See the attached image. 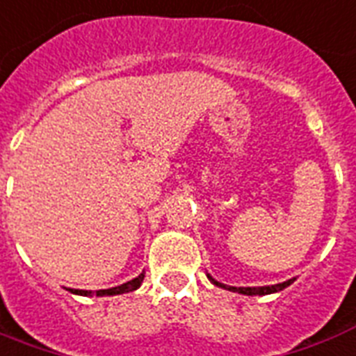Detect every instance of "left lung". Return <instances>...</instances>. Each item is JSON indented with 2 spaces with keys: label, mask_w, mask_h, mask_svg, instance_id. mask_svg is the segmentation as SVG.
<instances>
[{
  "label": "left lung",
  "mask_w": 356,
  "mask_h": 356,
  "mask_svg": "<svg viewBox=\"0 0 356 356\" xmlns=\"http://www.w3.org/2000/svg\"><path fill=\"white\" fill-rule=\"evenodd\" d=\"M207 278H209V280H211V284H214V286H216V287H222V289H227V291L243 293V295H248V297H252V295H270V293H278V291H282V289H286L287 286H291L293 282H295V278H291V280L282 282V284H275V286L233 287V286H224V284H220V282H216L211 275H207Z\"/></svg>",
  "instance_id": "obj_1"
}]
</instances>
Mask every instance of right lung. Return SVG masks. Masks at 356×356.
I'll return each instance as SVG.
<instances>
[{
    "mask_svg": "<svg viewBox=\"0 0 356 356\" xmlns=\"http://www.w3.org/2000/svg\"><path fill=\"white\" fill-rule=\"evenodd\" d=\"M143 276H145V273H142V275H138L136 278H132V280L124 282V284H121V286L118 287H110V289H99L97 291V297H113V295H123V293H130V291H136L138 287L142 286L143 282ZM70 293H74V295H83V297H93V291H86V289H70Z\"/></svg>",
    "mask_w": 356,
    "mask_h": 356,
    "instance_id": "obj_1",
    "label": "right lung"
}]
</instances>
